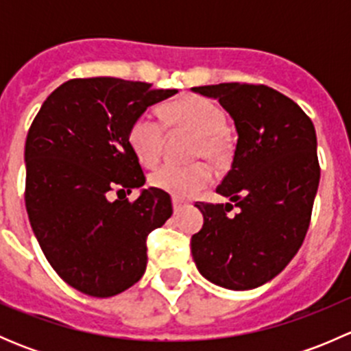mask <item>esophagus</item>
Wrapping results in <instances>:
<instances>
[{
	"instance_id": "esophagus-1",
	"label": "esophagus",
	"mask_w": 351,
	"mask_h": 351,
	"mask_svg": "<svg viewBox=\"0 0 351 351\" xmlns=\"http://www.w3.org/2000/svg\"><path fill=\"white\" fill-rule=\"evenodd\" d=\"M185 207H189V204H186V202L180 200V198H173V210H175V214H180V212H182Z\"/></svg>"
}]
</instances>
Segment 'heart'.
I'll return each mask as SVG.
<instances>
[{
	"label": "heart",
	"mask_w": 351,
	"mask_h": 351,
	"mask_svg": "<svg viewBox=\"0 0 351 351\" xmlns=\"http://www.w3.org/2000/svg\"><path fill=\"white\" fill-rule=\"evenodd\" d=\"M168 130H190L197 136L193 158L224 162L231 154L226 136V115L219 105L198 95H183L159 108ZM165 127L147 115H139L129 127L130 149L143 165L154 166L165 147ZM214 180V169L204 161L189 166L162 165L151 173V185L175 198H190L207 189Z\"/></svg>",
	"instance_id": "heart-1"
}]
</instances>
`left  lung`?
I'll use <instances>...</instances> for the list:
<instances>
[{"instance_id":"obj_1","label":"left lung","mask_w":351,"mask_h":351,"mask_svg":"<svg viewBox=\"0 0 351 351\" xmlns=\"http://www.w3.org/2000/svg\"><path fill=\"white\" fill-rule=\"evenodd\" d=\"M192 90L217 98L238 132L231 169L217 186L231 204L197 202L204 226L192 236L193 260L212 284L256 289L284 270L309 229L321 175L316 130L295 101L265 84ZM234 206L239 214L228 216Z\"/></svg>"}]
</instances>
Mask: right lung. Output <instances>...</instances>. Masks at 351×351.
I'll return each instance as SVG.
<instances>
[{"instance_id": "1", "label": "right lung", "mask_w": 351, "mask_h": 351, "mask_svg": "<svg viewBox=\"0 0 351 351\" xmlns=\"http://www.w3.org/2000/svg\"><path fill=\"white\" fill-rule=\"evenodd\" d=\"M120 77H76L56 88L35 115L25 143V205L56 274L91 297L123 292L146 271V239L173 214L171 198L144 189L129 127L176 90Z\"/></svg>"}]
</instances>
